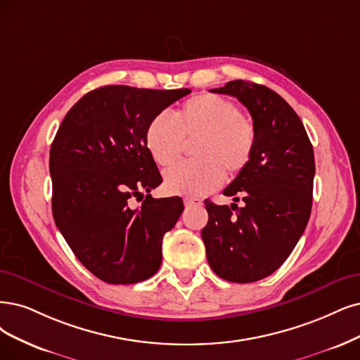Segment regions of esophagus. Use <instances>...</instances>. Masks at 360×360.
<instances>
[{
  "label": "esophagus",
  "mask_w": 360,
  "mask_h": 360,
  "mask_svg": "<svg viewBox=\"0 0 360 360\" xmlns=\"http://www.w3.org/2000/svg\"><path fill=\"white\" fill-rule=\"evenodd\" d=\"M184 205L190 207V206H202L203 202L200 200V198H193V197H185L184 198Z\"/></svg>",
  "instance_id": "obj_1"
}]
</instances>
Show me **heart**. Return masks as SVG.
Segmentation results:
<instances>
[{"instance_id":"1","label":"heart","mask_w":360,"mask_h":360,"mask_svg":"<svg viewBox=\"0 0 360 360\" xmlns=\"http://www.w3.org/2000/svg\"><path fill=\"white\" fill-rule=\"evenodd\" d=\"M186 141L194 145L197 162L179 163L165 172L170 194L202 195L218 188L229 176L240 173L255 146V127L234 102L215 95H198L185 102L175 118L157 114L146 127V146L160 166H170L184 151Z\"/></svg>"}]
</instances>
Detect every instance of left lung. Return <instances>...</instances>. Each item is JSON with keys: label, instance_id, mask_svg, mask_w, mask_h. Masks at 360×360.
Here are the masks:
<instances>
[{"label": "left lung", "instance_id": "1", "mask_svg": "<svg viewBox=\"0 0 360 360\" xmlns=\"http://www.w3.org/2000/svg\"><path fill=\"white\" fill-rule=\"evenodd\" d=\"M240 101L254 120L255 146L224 190L236 203L205 200L202 230L210 269L224 281L250 283L274 273L302 236L311 212L314 153L292 106L262 84L234 79L212 89ZM244 205L238 208L236 202Z\"/></svg>", "mask_w": 360, "mask_h": 360}]
</instances>
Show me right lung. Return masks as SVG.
<instances>
[{"mask_svg": "<svg viewBox=\"0 0 360 360\" xmlns=\"http://www.w3.org/2000/svg\"><path fill=\"white\" fill-rule=\"evenodd\" d=\"M190 89L103 86L65 115L50 148L51 209L74 255L101 281L131 285L162 265L163 236L175 227L181 197L145 195L163 182L146 146L151 120Z\"/></svg>", "mask_w": 360, "mask_h": 360, "instance_id": "add662e5", "label": "right lung"}]
</instances>
